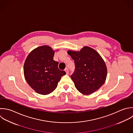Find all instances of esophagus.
I'll list each match as a JSON object with an SVG mask.
<instances>
[{
  "mask_svg": "<svg viewBox=\"0 0 133 133\" xmlns=\"http://www.w3.org/2000/svg\"><path fill=\"white\" fill-rule=\"evenodd\" d=\"M65 71H66V74H68V73H69V71H68V68H65Z\"/></svg>",
  "mask_w": 133,
  "mask_h": 133,
  "instance_id": "esophagus-1",
  "label": "esophagus"
}]
</instances>
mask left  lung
I'll list each match as a JSON object with an SVG mask.
<instances>
[{
    "label": "left lung",
    "instance_id": "obj_1",
    "mask_svg": "<svg viewBox=\"0 0 133 133\" xmlns=\"http://www.w3.org/2000/svg\"><path fill=\"white\" fill-rule=\"evenodd\" d=\"M67 53L75 61V70L71 78L76 89L84 95L98 90L104 84L107 75V66L100 54L87 46L79 51L69 50Z\"/></svg>",
    "mask_w": 133,
    "mask_h": 133
}]
</instances>
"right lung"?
I'll return each mask as SVG.
<instances>
[{
	"instance_id": "obj_1",
	"label": "right lung",
	"mask_w": 133,
	"mask_h": 133,
	"mask_svg": "<svg viewBox=\"0 0 133 133\" xmlns=\"http://www.w3.org/2000/svg\"><path fill=\"white\" fill-rule=\"evenodd\" d=\"M55 51L48 45L32 50L24 64V75L28 85L37 93L48 95L57 88L65 71L58 68V62L53 60Z\"/></svg>"
}]
</instances>
